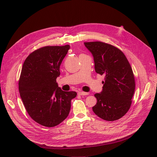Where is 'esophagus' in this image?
Returning <instances> with one entry per match:
<instances>
[{"label": "esophagus", "instance_id": "1", "mask_svg": "<svg viewBox=\"0 0 157 157\" xmlns=\"http://www.w3.org/2000/svg\"><path fill=\"white\" fill-rule=\"evenodd\" d=\"M78 94L80 95V96H85V95H88L89 93H88L82 92V91H79V92H78Z\"/></svg>", "mask_w": 157, "mask_h": 157}]
</instances>
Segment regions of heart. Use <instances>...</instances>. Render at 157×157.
<instances>
[{
    "instance_id": "heart-1",
    "label": "heart",
    "mask_w": 157,
    "mask_h": 157,
    "mask_svg": "<svg viewBox=\"0 0 157 157\" xmlns=\"http://www.w3.org/2000/svg\"><path fill=\"white\" fill-rule=\"evenodd\" d=\"M81 55H83V54H81Z\"/></svg>"
}]
</instances>
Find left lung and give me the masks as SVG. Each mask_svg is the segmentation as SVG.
<instances>
[{
    "mask_svg": "<svg viewBox=\"0 0 157 157\" xmlns=\"http://www.w3.org/2000/svg\"><path fill=\"white\" fill-rule=\"evenodd\" d=\"M94 60L96 72L104 76L103 89L96 93V104L93 110L107 121L123 117L129 110L135 91V78L124 53L118 48L102 41L84 42Z\"/></svg>",
    "mask_w": 157,
    "mask_h": 157,
    "instance_id": "obj_1",
    "label": "left lung"
}]
</instances>
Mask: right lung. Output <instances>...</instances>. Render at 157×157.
<instances>
[{
    "mask_svg": "<svg viewBox=\"0 0 157 157\" xmlns=\"http://www.w3.org/2000/svg\"><path fill=\"white\" fill-rule=\"evenodd\" d=\"M70 47L46 46L31 53L21 71L18 90L30 117L38 124L53 127L68 117L71 101L77 93L63 91L56 78L61 63Z\"/></svg>",
    "mask_w": 157,
    "mask_h": 157,
    "instance_id": "add662e5",
    "label": "right lung"
}]
</instances>
